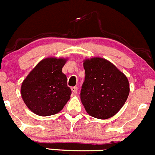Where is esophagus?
Masks as SVG:
<instances>
[{"instance_id":"1","label":"esophagus","mask_w":155,"mask_h":155,"mask_svg":"<svg viewBox=\"0 0 155 155\" xmlns=\"http://www.w3.org/2000/svg\"><path fill=\"white\" fill-rule=\"evenodd\" d=\"M71 90H72V91H73L74 94H76V93H77V91H78L77 87H72Z\"/></svg>"}]
</instances>
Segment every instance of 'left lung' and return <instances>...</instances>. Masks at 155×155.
Masks as SVG:
<instances>
[{
    "instance_id": "left-lung-1",
    "label": "left lung",
    "mask_w": 155,
    "mask_h": 155,
    "mask_svg": "<svg viewBox=\"0 0 155 155\" xmlns=\"http://www.w3.org/2000/svg\"><path fill=\"white\" fill-rule=\"evenodd\" d=\"M85 81L80 98L87 113L99 119L114 116L125 104L130 92L127 78L102 58L85 59Z\"/></svg>"
}]
</instances>
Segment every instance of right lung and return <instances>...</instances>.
Returning <instances> with one entry per match:
<instances>
[{
    "instance_id": "obj_1",
    "label": "right lung",
    "mask_w": 155,
    "mask_h": 155,
    "mask_svg": "<svg viewBox=\"0 0 155 155\" xmlns=\"http://www.w3.org/2000/svg\"><path fill=\"white\" fill-rule=\"evenodd\" d=\"M67 59L47 58L39 62L22 82L21 95L28 108L40 116L60 112L70 100L71 89L62 73Z\"/></svg>"
}]
</instances>
